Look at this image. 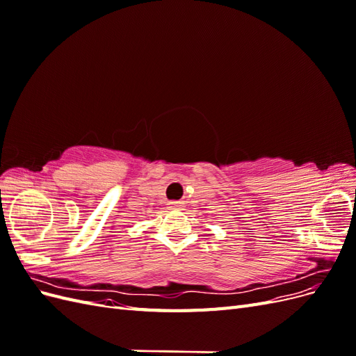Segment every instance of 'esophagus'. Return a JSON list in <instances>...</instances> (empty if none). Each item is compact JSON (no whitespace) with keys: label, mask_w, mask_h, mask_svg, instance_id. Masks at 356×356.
Returning <instances> with one entry per match:
<instances>
[{"label":"esophagus","mask_w":356,"mask_h":356,"mask_svg":"<svg viewBox=\"0 0 356 356\" xmlns=\"http://www.w3.org/2000/svg\"><path fill=\"white\" fill-rule=\"evenodd\" d=\"M182 207H184V202H170V208L179 209V208H182Z\"/></svg>","instance_id":"esophagus-1"}]
</instances>
